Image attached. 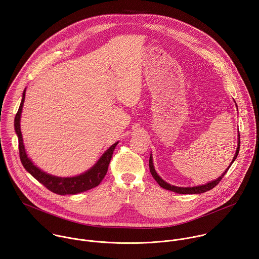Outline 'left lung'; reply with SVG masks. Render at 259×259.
<instances>
[{"instance_id":"1","label":"left lung","mask_w":259,"mask_h":259,"mask_svg":"<svg viewBox=\"0 0 259 259\" xmlns=\"http://www.w3.org/2000/svg\"><path fill=\"white\" fill-rule=\"evenodd\" d=\"M235 103H236V102H235ZM236 105H237V103H236ZM237 108H238V107H237ZM239 151H240V134H239V136H238V146H237V151H236L235 157H234V159H233L231 165L229 166V168L226 169V171H225L223 174H221L217 179H215V180H213V181H210V182H208V183H206V184H203V186L192 187V188H191V187H190V188H180V187L171 186V184H169V183H167L166 181H164V180L158 175V173L156 172L155 167H154V164H153V156H152V154H151V157H150V164H149V165H150V171H151L153 177L155 178V180L159 183V186H160L161 188L165 189V190L172 191V192L177 193V194H183V195H186V194H188V195H191V194H202V193H205V192H208V191L212 190L213 188H215V187L217 186L218 182H219L221 179H223V177L226 175V173L228 172V170L230 169V167L232 166V164L234 163V161H235L236 158L238 157Z\"/></svg>"}]
</instances>
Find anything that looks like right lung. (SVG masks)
<instances>
[{
  "instance_id": "right-lung-1",
  "label": "right lung",
  "mask_w": 259,
  "mask_h": 259,
  "mask_svg": "<svg viewBox=\"0 0 259 259\" xmlns=\"http://www.w3.org/2000/svg\"><path fill=\"white\" fill-rule=\"evenodd\" d=\"M24 98H25V89L22 93V99H21V103L18 108V112L15 116L14 127H15V132L18 137L20 161H21L23 167L25 168V170L29 174H31L39 182H41L43 186L46 187L49 191H51L52 193H55L57 195H61V196L76 195V194L83 193V192H86L88 190H91V189L97 187L98 184L101 182V180L104 178V176L107 172L110 159H112L113 153L115 151V147L117 146V144L119 142H116L112 146H109L107 151L104 152V154L100 157V159L97 161V163L92 168H90L88 171H86L78 176L58 177V176L50 175V174L42 171L40 168L36 167L26 155L24 144H23V139H22V134L20 131V117H21Z\"/></svg>"
}]
</instances>
